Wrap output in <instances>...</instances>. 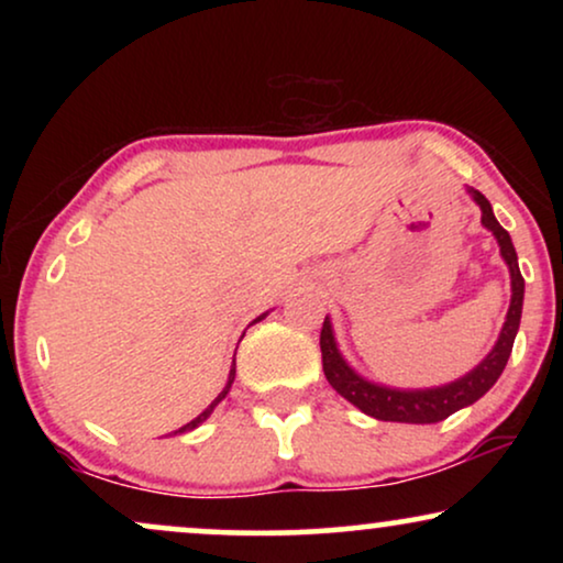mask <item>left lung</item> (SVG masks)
<instances>
[{
    "label": "left lung",
    "mask_w": 563,
    "mask_h": 563,
    "mask_svg": "<svg viewBox=\"0 0 563 563\" xmlns=\"http://www.w3.org/2000/svg\"><path fill=\"white\" fill-rule=\"evenodd\" d=\"M476 199V205L482 207V222L484 228H489L495 233L499 251H503V258L510 266V279H512V299L510 310H507V320L503 333H499V341L487 358L482 361L479 366L474 368L472 374H466L464 379L449 384V387L438 389H422V391H399V389H387L379 387V384H372L349 368V364L341 358V353L335 349L333 330H330V320L325 318L320 330V351H322V372H325V379L330 382L338 395L349 399L351 405H356L361 412L372 415L376 420L387 422H415V426H426V422H441L453 415L461 407L474 405L476 399L487 395L492 384L499 379L503 368L507 366V358L512 353L515 335H518L520 328V312H522V291H526V282H522V274L518 268V253H515V245L510 241V233L499 225L492 214V205L482 191L468 189Z\"/></svg>",
    "instance_id": "obj_1"
}]
</instances>
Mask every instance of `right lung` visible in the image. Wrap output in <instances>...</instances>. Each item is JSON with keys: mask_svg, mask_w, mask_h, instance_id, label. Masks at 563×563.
I'll return each mask as SVG.
<instances>
[{"mask_svg": "<svg viewBox=\"0 0 563 563\" xmlns=\"http://www.w3.org/2000/svg\"><path fill=\"white\" fill-rule=\"evenodd\" d=\"M233 379H235V366H233V368H230V376H228V387L220 391V395H218V399H214V402H212L210 407H207V410H205L202 415H199V418H195V420H191V422H187V426H184V428H179V430H176V433H184V430H191V428H197V426H199V422H202V420H207V418H210V412L214 410V405H218V402H220V399L228 395V389H230V384H233Z\"/></svg>", "mask_w": 563, "mask_h": 563, "instance_id": "right-lung-1", "label": "right lung"}]
</instances>
